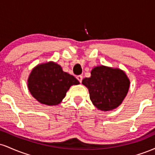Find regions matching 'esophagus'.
I'll return each instance as SVG.
<instances>
[{
    "mask_svg": "<svg viewBox=\"0 0 155 155\" xmlns=\"http://www.w3.org/2000/svg\"><path fill=\"white\" fill-rule=\"evenodd\" d=\"M76 79H77L78 80H79V81L80 83H81V81H82V79H83V77H82V76H76Z\"/></svg>",
    "mask_w": 155,
    "mask_h": 155,
    "instance_id": "esophagus-1",
    "label": "esophagus"
}]
</instances>
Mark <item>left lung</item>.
<instances>
[{
    "label": "left lung",
    "mask_w": 155,
    "mask_h": 155,
    "mask_svg": "<svg viewBox=\"0 0 155 155\" xmlns=\"http://www.w3.org/2000/svg\"><path fill=\"white\" fill-rule=\"evenodd\" d=\"M90 92V98L95 107L110 111L122 104L129 90L130 81L120 69L106 66L94 68L91 76L82 80Z\"/></svg>",
    "instance_id": "1"
}]
</instances>
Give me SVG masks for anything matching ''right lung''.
Instances as JSON below:
<instances>
[{"label":"right lung","instance_id":"right-lung-1","mask_svg":"<svg viewBox=\"0 0 155 155\" xmlns=\"http://www.w3.org/2000/svg\"><path fill=\"white\" fill-rule=\"evenodd\" d=\"M31 95L43 104L54 106L65 97L71 85L79 81L54 63L41 64L31 71L28 81Z\"/></svg>","mask_w":155,"mask_h":155}]
</instances>
